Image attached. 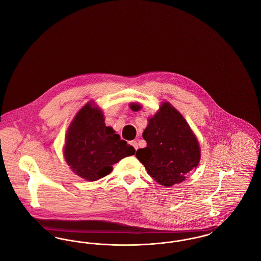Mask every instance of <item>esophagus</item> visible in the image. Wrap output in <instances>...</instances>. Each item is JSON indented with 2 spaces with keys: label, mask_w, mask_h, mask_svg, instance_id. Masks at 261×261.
<instances>
[{
  "label": "esophagus",
  "mask_w": 261,
  "mask_h": 261,
  "mask_svg": "<svg viewBox=\"0 0 261 261\" xmlns=\"http://www.w3.org/2000/svg\"><path fill=\"white\" fill-rule=\"evenodd\" d=\"M130 145L134 148V149H138V143H137V141H135V140H133V141H131L130 142Z\"/></svg>",
  "instance_id": "obj_1"
}]
</instances>
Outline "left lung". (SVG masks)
<instances>
[{"label":"left lung","instance_id":"obj_1","mask_svg":"<svg viewBox=\"0 0 261 261\" xmlns=\"http://www.w3.org/2000/svg\"><path fill=\"white\" fill-rule=\"evenodd\" d=\"M132 111L142 109L131 103ZM147 147L137 150L136 158L159 184L171 187L183 182L187 174L199 165V142L182 114L163 102L143 133Z\"/></svg>","mask_w":261,"mask_h":261}]
</instances>
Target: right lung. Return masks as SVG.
Wrapping results in <instances>:
<instances>
[{"label":"right lung","mask_w":261,"mask_h":261,"mask_svg":"<svg viewBox=\"0 0 261 261\" xmlns=\"http://www.w3.org/2000/svg\"><path fill=\"white\" fill-rule=\"evenodd\" d=\"M135 153L112 127L106 126L103 114L88 102L69 126L63 154L71 170L93 182L111 173L112 165Z\"/></svg>","instance_id":"right-lung-1"}]
</instances>
